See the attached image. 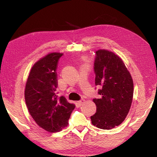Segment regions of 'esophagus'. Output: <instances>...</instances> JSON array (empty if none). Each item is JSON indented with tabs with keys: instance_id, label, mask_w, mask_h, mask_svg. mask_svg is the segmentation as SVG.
<instances>
[{
	"instance_id": "34e87169",
	"label": "esophagus",
	"mask_w": 157,
	"mask_h": 157,
	"mask_svg": "<svg viewBox=\"0 0 157 157\" xmlns=\"http://www.w3.org/2000/svg\"><path fill=\"white\" fill-rule=\"evenodd\" d=\"M77 103H78V105H79V106H80L82 105V103H83V99H82V100H79V101H77Z\"/></svg>"
}]
</instances>
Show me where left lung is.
<instances>
[{
    "mask_svg": "<svg viewBox=\"0 0 157 157\" xmlns=\"http://www.w3.org/2000/svg\"><path fill=\"white\" fill-rule=\"evenodd\" d=\"M95 84L100 86L94 98L96 113L90 117L92 124L111 130L124 121L130 111L134 94V84L122 60L112 52H96L94 63Z\"/></svg>",
    "mask_w": 157,
    "mask_h": 157,
    "instance_id": "8db88e82",
    "label": "left lung"
}]
</instances>
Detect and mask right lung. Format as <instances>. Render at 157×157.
<instances>
[{"label": "right lung", "instance_id": "obj_1", "mask_svg": "<svg viewBox=\"0 0 157 157\" xmlns=\"http://www.w3.org/2000/svg\"><path fill=\"white\" fill-rule=\"evenodd\" d=\"M61 53H51L38 61L30 71L25 90V103L36 124L50 132L68 125L74 104L57 96L56 68Z\"/></svg>", "mask_w": 157, "mask_h": 157}]
</instances>
